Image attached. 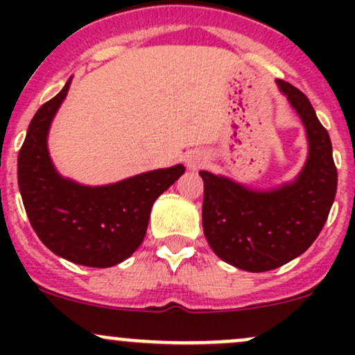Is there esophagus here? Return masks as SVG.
Here are the masks:
<instances>
[{
  "label": "esophagus",
  "instance_id": "esophagus-1",
  "mask_svg": "<svg viewBox=\"0 0 355 355\" xmlns=\"http://www.w3.org/2000/svg\"><path fill=\"white\" fill-rule=\"evenodd\" d=\"M206 163H207L206 153L199 151V149H196V151H191L187 155V157H185V164H187L189 170H192V171L199 170V168H202Z\"/></svg>",
  "mask_w": 355,
  "mask_h": 355
}]
</instances>
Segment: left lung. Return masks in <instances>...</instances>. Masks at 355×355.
<instances>
[{
	"label": "left lung",
	"instance_id": "obj_1",
	"mask_svg": "<svg viewBox=\"0 0 355 355\" xmlns=\"http://www.w3.org/2000/svg\"><path fill=\"white\" fill-rule=\"evenodd\" d=\"M302 120L307 159L287 184L250 189L244 184L199 171L204 180L202 228L213 252L239 270L261 273L306 252L327 223L336 194L331 141L306 94L277 80Z\"/></svg>",
	"mask_w": 355,
	"mask_h": 355
}]
</instances>
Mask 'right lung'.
I'll list each match as a JSON object with an SVG mask.
<instances>
[{
	"mask_svg": "<svg viewBox=\"0 0 355 355\" xmlns=\"http://www.w3.org/2000/svg\"><path fill=\"white\" fill-rule=\"evenodd\" d=\"M65 87L32 118L19 153V189L32 228L70 263L110 268L142 244L155 200L184 175V164L146 171L108 185H84L58 173L48 151L51 121Z\"/></svg>",
	"mask_w": 355,
	"mask_h": 355,
	"instance_id": "obj_1",
	"label": "right lung"
}]
</instances>
